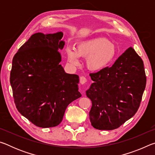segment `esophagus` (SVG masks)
<instances>
[{"label":"esophagus","instance_id":"34e87169","mask_svg":"<svg viewBox=\"0 0 155 155\" xmlns=\"http://www.w3.org/2000/svg\"><path fill=\"white\" fill-rule=\"evenodd\" d=\"M86 82H87V78L84 77H80V83L81 85H84V84L86 83Z\"/></svg>","mask_w":155,"mask_h":155}]
</instances>
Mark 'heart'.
Masks as SVG:
<instances>
[{"label": "heart", "instance_id": "1", "mask_svg": "<svg viewBox=\"0 0 155 155\" xmlns=\"http://www.w3.org/2000/svg\"><path fill=\"white\" fill-rule=\"evenodd\" d=\"M68 61L77 65L79 63L78 57L87 58L86 65L92 71H100L114 61L116 56V48L113 43L104 38H96L83 41L75 49H66Z\"/></svg>", "mask_w": 155, "mask_h": 155}]
</instances>
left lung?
Segmentation results:
<instances>
[{
  "instance_id": "left-lung-1",
  "label": "left lung",
  "mask_w": 155,
  "mask_h": 155,
  "mask_svg": "<svg viewBox=\"0 0 155 155\" xmlns=\"http://www.w3.org/2000/svg\"><path fill=\"white\" fill-rule=\"evenodd\" d=\"M94 83L86 91L92 106L90 120L98 130H114L137 111L146 84L143 62L132 47L115 61L90 74Z\"/></svg>"
}]
</instances>
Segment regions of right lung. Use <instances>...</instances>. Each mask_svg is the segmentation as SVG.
Instances as JSON below:
<instances>
[{
    "label": "right lung",
    "instance_id": "right-lung-1",
    "mask_svg": "<svg viewBox=\"0 0 155 155\" xmlns=\"http://www.w3.org/2000/svg\"><path fill=\"white\" fill-rule=\"evenodd\" d=\"M63 35L61 31L33 34L13 58L10 83L15 106L39 127L59 125L68 104L81 96L78 76L68 74L60 64Z\"/></svg>",
    "mask_w": 155,
    "mask_h": 155
}]
</instances>
